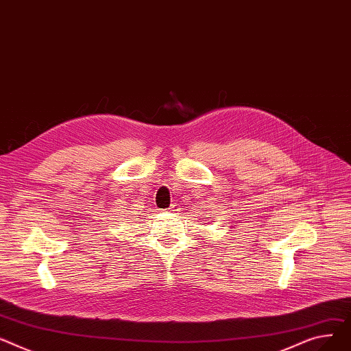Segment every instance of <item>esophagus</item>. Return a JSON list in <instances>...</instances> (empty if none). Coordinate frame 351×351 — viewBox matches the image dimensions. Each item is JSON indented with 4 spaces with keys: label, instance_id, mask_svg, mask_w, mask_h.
Here are the masks:
<instances>
[{
    "label": "esophagus",
    "instance_id": "esophagus-1",
    "mask_svg": "<svg viewBox=\"0 0 351 351\" xmlns=\"http://www.w3.org/2000/svg\"><path fill=\"white\" fill-rule=\"evenodd\" d=\"M169 211H177V205H171V207L169 208Z\"/></svg>",
    "mask_w": 351,
    "mask_h": 351
}]
</instances>
